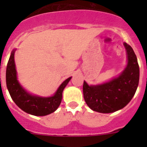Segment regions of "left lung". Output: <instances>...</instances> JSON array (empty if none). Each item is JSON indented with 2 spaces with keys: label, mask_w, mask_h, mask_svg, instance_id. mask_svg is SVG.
<instances>
[{
  "label": "left lung",
  "mask_w": 147,
  "mask_h": 147,
  "mask_svg": "<svg viewBox=\"0 0 147 147\" xmlns=\"http://www.w3.org/2000/svg\"><path fill=\"white\" fill-rule=\"evenodd\" d=\"M127 63L119 76L99 85L83 84V95L87 105L93 111L110 113L124 108L134 96L139 82V66L134 51L124 42Z\"/></svg>",
  "instance_id": "1"
}]
</instances>
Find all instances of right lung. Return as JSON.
<instances>
[{"instance_id":"add662e5","label":"right lung","mask_w":147,"mask_h":147,"mask_svg":"<svg viewBox=\"0 0 147 147\" xmlns=\"http://www.w3.org/2000/svg\"><path fill=\"white\" fill-rule=\"evenodd\" d=\"M11 51L6 72V87L11 98L24 112L36 116H44L52 113L59 107L62 98V92L71 77L67 78L57 88L53 96L42 97L33 95L22 87L18 80L15 62V52Z\"/></svg>"}]
</instances>
